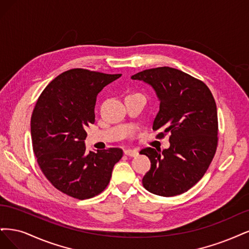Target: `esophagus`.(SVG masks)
I'll return each instance as SVG.
<instances>
[{"label":"esophagus","mask_w":249,"mask_h":249,"mask_svg":"<svg viewBox=\"0 0 249 249\" xmlns=\"http://www.w3.org/2000/svg\"><path fill=\"white\" fill-rule=\"evenodd\" d=\"M124 153H125V155L130 156V157H134V156L139 155L138 150H133V149H127L124 151Z\"/></svg>","instance_id":"1"}]
</instances>
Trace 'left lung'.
Returning a JSON list of instances; mask_svg holds the SVG:
<instances>
[{"label":"left lung","instance_id":"obj_1","mask_svg":"<svg viewBox=\"0 0 249 249\" xmlns=\"http://www.w3.org/2000/svg\"><path fill=\"white\" fill-rule=\"evenodd\" d=\"M152 86L160 100L153 130L170 133L168 149L145 148L151 168L142 178L148 191L160 196L186 192L203 178L217 149V108L209 88L199 79L171 67L147 69L131 76Z\"/></svg>","mask_w":249,"mask_h":249}]
</instances>
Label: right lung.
<instances>
[{
	"label": "right lung",
	"instance_id": "obj_1",
	"mask_svg": "<svg viewBox=\"0 0 249 249\" xmlns=\"http://www.w3.org/2000/svg\"><path fill=\"white\" fill-rule=\"evenodd\" d=\"M121 74L75 68L46 86L31 117L34 154L53 187L77 199L91 198L108 185L120 148L87 152L86 129L95 122L98 93Z\"/></svg>",
	"mask_w": 249,
	"mask_h": 249
}]
</instances>
